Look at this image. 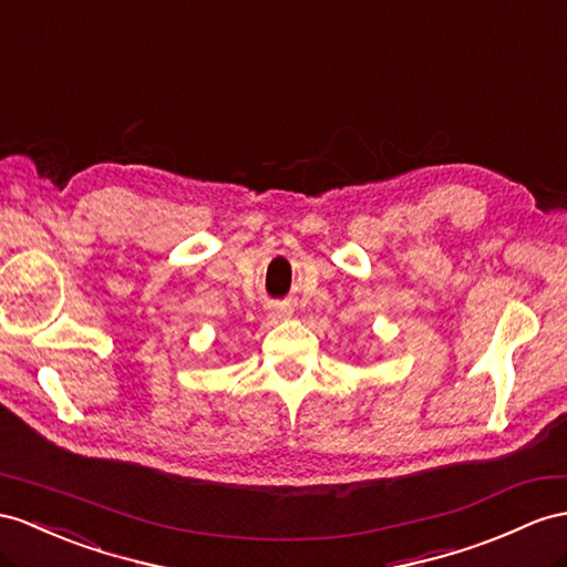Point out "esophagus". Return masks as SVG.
<instances>
[{"label":"esophagus","mask_w":567,"mask_h":567,"mask_svg":"<svg viewBox=\"0 0 567 567\" xmlns=\"http://www.w3.org/2000/svg\"><path fill=\"white\" fill-rule=\"evenodd\" d=\"M288 310L286 308H271V315H276V317H284Z\"/></svg>","instance_id":"34e87169"}]
</instances>
